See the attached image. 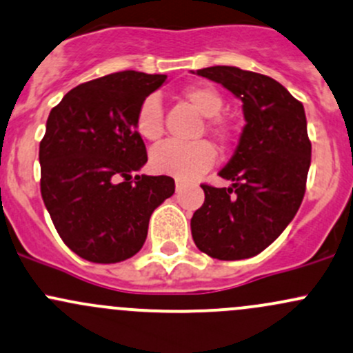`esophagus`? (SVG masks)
I'll use <instances>...</instances> for the list:
<instances>
[{
    "label": "esophagus",
    "mask_w": 353,
    "mask_h": 353,
    "mask_svg": "<svg viewBox=\"0 0 353 353\" xmlns=\"http://www.w3.org/2000/svg\"><path fill=\"white\" fill-rule=\"evenodd\" d=\"M184 186H186V184H184V183H183V181H179V179H177V181H176V191H177V192H179V191H181V189H183Z\"/></svg>",
    "instance_id": "obj_1"
}]
</instances>
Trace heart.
<instances>
[{"mask_svg":"<svg viewBox=\"0 0 353 353\" xmlns=\"http://www.w3.org/2000/svg\"><path fill=\"white\" fill-rule=\"evenodd\" d=\"M183 96L198 113L210 118L206 121V128L211 135L218 140L228 139V125L214 118L223 108V98L216 89L211 86H189L183 91ZM135 128L143 139L150 142L161 139L164 133V113L157 96H148L139 106L135 114ZM214 159L216 152L206 140L191 143L164 142L150 152V165L155 172L183 181L194 179L205 174L214 164Z\"/></svg>","mask_w":353,"mask_h":353,"instance_id":"1","label":"heart"}]
</instances>
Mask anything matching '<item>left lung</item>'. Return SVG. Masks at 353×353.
I'll use <instances>...</instances> for the list:
<instances>
[{
    "label": "left lung",
    "instance_id": "1",
    "mask_svg": "<svg viewBox=\"0 0 353 353\" xmlns=\"http://www.w3.org/2000/svg\"><path fill=\"white\" fill-rule=\"evenodd\" d=\"M243 103L240 142L220 176L230 188L201 184L205 203L191 218L196 247L218 261L254 257L291 223L311 164L306 114L283 84L232 65L196 70Z\"/></svg>",
    "mask_w": 353,
    "mask_h": 353
}]
</instances>
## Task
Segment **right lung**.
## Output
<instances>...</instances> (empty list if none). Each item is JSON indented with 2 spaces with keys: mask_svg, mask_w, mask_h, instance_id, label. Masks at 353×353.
Masks as SVG:
<instances>
[{
  "mask_svg": "<svg viewBox=\"0 0 353 353\" xmlns=\"http://www.w3.org/2000/svg\"><path fill=\"white\" fill-rule=\"evenodd\" d=\"M165 79L114 72L70 89L50 111L39 150L40 192L62 242L89 262L133 257L150 214L174 194L172 177L132 176L147 162L137 110Z\"/></svg>",
  "mask_w": 353,
  "mask_h": 353,
  "instance_id": "1",
  "label": "right lung"
}]
</instances>
